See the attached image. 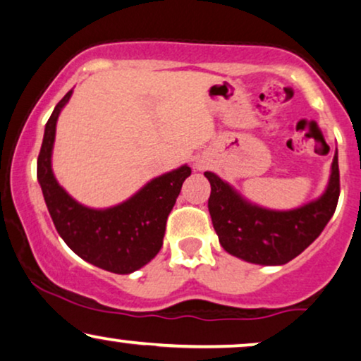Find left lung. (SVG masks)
I'll return each instance as SVG.
<instances>
[{
  "label": "left lung",
  "instance_id": "obj_1",
  "mask_svg": "<svg viewBox=\"0 0 361 361\" xmlns=\"http://www.w3.org/2000/svg\"><path fill=\"white\" fill-rule=\"evenodd\" d=\"M204 176L211 182L207 207L221 246L229 255L255 264H286L301 255L322 234L340 197L338 152L322 197L293 211L255 206L216 173L204 172Z\"/></svg>",
  "mask_w": 361,
  "mask_h": 361
}]
</instances>
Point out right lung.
<instances>
[{
	"instance_id": "obj_1",
	"label": "right lung",
	"mask_w": 361,
	"mask_h": 361,
	"mask_svg": "<svg viewBox=\"0 0 361 361\" xmlns=\"http://www.w3.org/2000/svg\"><path fill=\"white\" fill-rule=\"evenodd\" d=\"M72 97V90L58 102L44 126L43 144L38 155L37 176L53 224L75 255L90 264L115 274L140 269L162 247L167 217L171 214L182 182L190 167L155 177L126 202L109 209H90L70 197L51 171V149L56 120Z\"/></svg>"
}]
</instances>
